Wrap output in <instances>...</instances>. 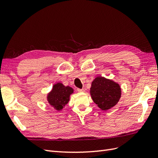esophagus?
Segmentation results:
<instances>
[{
    "label": "esophagus",
    "mask_w": 158,
    "mask_h": 158,
    "mask_svg": "<svg viewBox=\"0 0 158 158\" xmlns=\"http://www.w3.org/2000/svg\"><path fill=\"white\" fill-rule=\"evenodd\" d=\"M77 91L78 92H84V89H80V88H77Z\"/></svg>",
    "instance_id": "obj_1"
}]
</instances>
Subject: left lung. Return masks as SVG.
<instances>
[{"label":"left lung","instance_id":"left-lung-1","mask_svg":"<svg viewBox=\"0 0 158 158\" xmlns=\"http://www.w3.org/2000/svg\"><path fill=\"white\" fill-rule=\"evenodd\" d=\"M90 94L94 103L101 109L107 111L118 103L121 91L118 84L99 76L92 83Z\"/></svg>","mask_w":158,"mask_h":158}]
</instances>
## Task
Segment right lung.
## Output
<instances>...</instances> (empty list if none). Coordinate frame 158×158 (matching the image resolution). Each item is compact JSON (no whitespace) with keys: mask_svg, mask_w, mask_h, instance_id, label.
Listing matches in <instances>:
<instances>
[{"mask_svg":"<svg viewBox=\"0 0 158 158\" xmlns=\"http://www.w3.org/2000/svg\"><path fill=\"white\" fill-rule=\"evenodd\" d=\"M73 93V89L69 86H64L61 83L53 85L51 92L48 94L47 100L51 106L60 111L69 101L70 95Z\"/></svg>","mask_w":158,"mask_h":158,"instance_id":"add662e5","label":"right lung"}]
</instances>
